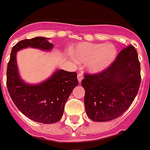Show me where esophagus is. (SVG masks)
I'll list each match as a JSON object with an SVG mask.
<instances>
[{
	"mask_svg": "<svg viewBox=\"0 0 150 150\" xmlns=\"http://www.w3.org/2000/svg\"><path fill=\"white\" fill-rule=\"evenodd\" d=\"M77 78H78V80H79V83H81L82 82V80L83 79V74L82 72H80L77 75Z\"/></svg>",
	"mask_w": 150,
	"mask_h": 150,
	"instance_id": "esophagus-1",
	"label": "esophagus"
}]
</instances>
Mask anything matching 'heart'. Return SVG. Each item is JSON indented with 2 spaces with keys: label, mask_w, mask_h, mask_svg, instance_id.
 Segmentation results:
<instances>
[{
  "label": "heart",
  "mask_w": 150,
  "mask_h": 150,
  "mask_svg": "<svg viewBox=\"0 0 150 150\" xmlns=\"http://www.w3.org/2000/svg\"><path fill=\"white\" fill-rule=\"evenodd\" d=\"M69 53L78 63H86L87 69L99 73L107 69L116 60L117 50L112 43H78L69 50Z\"/></svg>",
  "instance_id": "b5f03b06"
}]
</instances>
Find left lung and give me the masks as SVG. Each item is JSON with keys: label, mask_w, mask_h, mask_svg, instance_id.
I'll use <instances>...</instances> for the list:
<instances>
[{"label": "left lung", "mask_w": 150, "mask_h": 150, "mask_svg": "<svg viewBox=\"0 0 150 150\" xmlns=\"http://www.w3.org/2000/svg\"><path fill=\"white\" fill-rule=\"evenodd\" d=\"M141 83L139 56L133 45L123 49L108 69L85 75L86 115L95 122H107L121 116L134 100Z\"/></svg>", "instance_id": "obj_1"}]
</instances>
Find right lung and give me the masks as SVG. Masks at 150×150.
Here are the masks:
<instances>
[{
  "label": "right lung",
  "mask_w": 150,
  "mask_h": 150,
  "mask_svg": "<svg viewBox=\"0 0 150 150\" xmlns=\"http://www.w3.org/2000/svg\"><path fill=\"white\" fill-rule=\"evenodd\" d=\"M49 40L35 37L18 42L11 50L7 67V88L15 105L31 120L46 124L57 123L61 119L65 103L79 84L77 73L57 68L45 80L30 84L20 77L16 53L29 47L50 52L53 44Z\"/></svg>",
  "instance_id": "right-lung-1"
}]
</instances>
